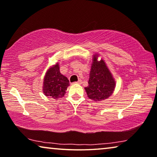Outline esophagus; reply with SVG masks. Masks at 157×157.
Listing matches in <instances>:
<instances>
[{
    "instance_id": "obj_1",
    "label": "esophagus",
    "mask_w": 157,
    "mask_h": 157,
    "mask_svg": "<svg viewBox=\"0 0 157 157\" xmlns=\"http://www.w3.org/2000/svg\"><path fill=\"white\" fill-rule=\"evenodd\" d=\"M75 84H79V85H81V84H82V80H81V79H79L78 82H75Z\"/></svg>"
}]
</instances>
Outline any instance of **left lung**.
Wrapping results in <instances>:
<instances>
[{
	"label": "left lung",
	"mask_w": 157,
	"mask_h": 157,
	"mask_svg": "<svg viewBox=\"0 0 157 157\" xmlns=\"http://www.w3.org/2000/svg\"><path fill=\"white\" fill-rule=\"evenodd\" d=\"M98 55L94 56L88 86L85 87L88 98L96 101L107 99L115 87L111 72L103 59L98 60Z\"/></svg>",
	"instance_id": "1"
}]
</instances>
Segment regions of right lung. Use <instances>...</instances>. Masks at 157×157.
<instances>
[{
	"label": "right lung",
	"instance_id": "1",
	"mask_svg": "<svg viewBox=\"0 0 157 157\" xmlns=\"http://www.w3.org/2000/svg\"><path fill=\"white\" fill-rule=\"evenodd\" d=\"M70 85L68 79L59 72L58 63L48 70L44 78L43 92L45 95L58 99L65 95Z\"/></svg>",
	"mask_w": 157,
	"mask_h": 157
}]
</instances>
